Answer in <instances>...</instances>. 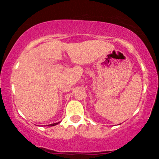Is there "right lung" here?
<instances>
[{"label": "right lung", "instance_id": "obj_1", "mask_svg": "<svg viewBox=\"0 0 159 159\" xmlns=\"http://www.w3.org/2000/svg\"><path fill=\"white\" fill-rule=\"evenodd\" d=\"M58 123H60V122H58V123H52V124H50V125H49V126H54V125H57Z\"/></svg>", "mask_w": 159, "mask_h": 159}]
</instances>
